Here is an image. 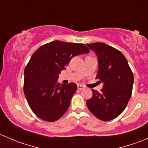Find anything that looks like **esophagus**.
<instances>
[{"label": "esophagus", "instance_id": "1", "mask_svg": "<svg viewBox=\"0 0 148 148\" xmlns=\"http://www.w3.org/2000/svg\"><path fill=\"white\" fill-rule=\"evenodd\" d=\"M77 88H78V89H79V90H82L85 88L84 86H83V85L82 84H78L77 85Z\"/></svg>", "mask_w": 148, "mask_h": 148}]
</instances>
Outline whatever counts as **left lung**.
Wrapping results in <instances>:
<instances>
[{
	"instance_id": "obj_1",
	"label": "left lung",
	"mask_w": 148,
	"mask_h": 148,
	"mask_svg": "<svg viewBox=\"0 0 148 148\" xmlns=\"http://www.w3.org/2000/svg\"><path fill=\"white\" fill-rule=\"evenodd\" d=\"M86 45L97 55L96 79L103 83L100 92L92 89V97L86 101V106L99 120L110 121L125 110L130 99L133 73L126 58L115 48L101 42Z\"/></svg>"
}]
</instances>
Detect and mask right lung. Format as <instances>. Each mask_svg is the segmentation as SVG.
Here are the masks:
<instances>
[{
    "label": "right lung",
    "mask_w": 148,
    "mask_h": 148,
    "mask_svg": "<svg viewBox=\"0 0 148 148\" xmlns=\"http://www.w3.org/2000/svg\"><path fill=\"white\" fill-rule=\"evenodd\" d=\"M89 52L84 44L53 41L33 53L24 70L23 92L37 117L55 122L65 114L77 86L74 83L61 85L59 74L74 56Z\"/></svg>",
    "instance_id": "right-lung-1"
}]
</instances>
